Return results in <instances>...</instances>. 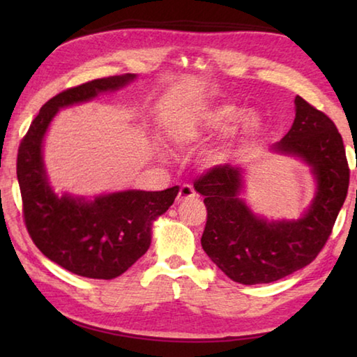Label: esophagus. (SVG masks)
<instances>
[{"label":"esophagus","mask_w":357,"mask_h":357,"mask_svg":"<svg viewBox=\"0 0 357 357\" xmlns=\"http://www.w3.org/2000/svg\"><path fill=\"white\" fill-rule=\"evenodd\" d=\"M195 195H197V192L193 190V187L189 185V184H184V185H181L179 193H178V197H176V202L181 203V202H184V200H189V198H193Z\"/></svg>","instance_id":"esophagus-1"}]
</instances>
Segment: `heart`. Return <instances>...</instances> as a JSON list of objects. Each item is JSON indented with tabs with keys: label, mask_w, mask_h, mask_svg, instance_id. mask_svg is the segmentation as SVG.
I'll list each match as a JSON object with an SVG mask.
<instances>
[{
	"label": "heart",
	"mask_w": 357,
	"mask_h": 357,
	"mask_svg": "<svg viewBox=\"0 0 357 357\" xmlns=\"http://www.w3.org/2000/svg\"><path fill=\"white\" fill-rule=\"evenodd\" d=\"M241 113H243V110L233 104H219L209 107L206 112L200 114V118L195 123L184 128L183 137L189 142H198L217 134H223V132L233 128L234 123L239 119ZM259 129H261V119H259L255 112H249L241 118L238 134L241 138H252L258 134ZM213 159L217 162L225 160L227 153L225 151H217V153L213 154Z\"/></svg>",
	"instance_id": "heart-1"
}]
</instances>
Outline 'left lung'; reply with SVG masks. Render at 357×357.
<instances>
[{"label": "left lung", "mask_w": 357, "mask_h": 357, "mask_svg": "<svg viewBox=\"0 0 357 357\" xmlns=\"http://www.w3.org/2000/svg\"><path fill=\"white\" fill-rule=\"evenodd\" d=\"M294 102L291 129L273 149L301 157L315 174L317 197L302 219L268 222L253 215L239 198L238 167L215 165L193 183L208 211L203 250L243 285L280 280L310 264L328 243L348 193L349 167L334 121L299 96Z\"/></svg>", "instance_id": "obj_1"}]
</instances>
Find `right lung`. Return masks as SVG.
Listing matches in <instances>:
<instances>
[{
    "instance_id": "obj_1",
    "label": "right lung",
    "mask_w": 357,
    "mask_h": 357,
    "mask_svg": "<svg viewBox=\"0 0 357 357\" xmlns=\"http://www.w3.org/2000/svg\"><path fill=\"white\" fill-rule=\"evenodd\" d=\"M134 78V74L98 78L56 94L42 105L17 154L23 220L33 243L48 259L88 279H114L146 253L153 220L172 206L179 187L116 192L94 202L58 197L47 181L42 140L59 108L118 89Z\"/></svg>"
}]
</instances>
